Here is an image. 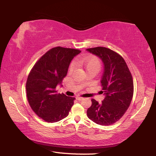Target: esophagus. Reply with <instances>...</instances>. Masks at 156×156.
Returning <instances> with one entry per match:
<instances>
[{"label":"esophagus","instance_id":"esophagus-1","mask_svg":"<svg viewBox=\"0 0 156 156\" xmlns=\"http://www.w3.org/2000/svg\"><path fill=\"white\" fill-rule=\"evenodd\" d=\"M76 99L79 100V101H81V100H84V98H83V97H76Z\"/></svg>","mask_w":156,"mask_h":156}]
</instances>
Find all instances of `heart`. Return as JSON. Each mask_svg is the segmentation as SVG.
<instances>
[{
    "label": "heart",
    "instance_id": "heart-1",
    "mask_svg": "<svg viewBox=\"0 0 156 156\" xmlns=\"http://www.w3.org/2000/svg\"><path fill=\"white\" fill-rule=\"evenodd\" d=\"M78 62L85 68L87 72L91 70H96L98 72L100 68V62L96 57H89V58H82L78 60ZM75 67L74 63H72L70 65L69 70L72 71Z\"/></svg>",
    "mask_w": 156,
    "mask_h": 156
}]
</instances>
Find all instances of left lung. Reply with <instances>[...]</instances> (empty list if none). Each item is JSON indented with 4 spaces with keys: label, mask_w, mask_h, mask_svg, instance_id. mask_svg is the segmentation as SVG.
Listing matches in <instances>:
<instances>
[{
    "label": "left lung",
    "mask_w": 156,
    "mask_h": 156,
    "mask_svg": "<svg viewBox=\"0 0 156 156\" xmlns=\"http://www.w3.org/2000/svg\"><path fill=\"white\" fill-rule=\"evenodd\" d=\"M87 51L101 59L104 65L101 86L105 96L102 103L91 100L87 111L88 118L100 125H110L119 120L131 104L133 94L131 73L123 58L113 50L98 47Z\"/></svg>",
    "instance_id": "1"
}]
</instances>
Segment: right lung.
Here are the masks:
<instances>
[{
    "instance_id": "1",
    "label": "right lung",
    "mask_w": 156,
    "mask_h": 156,
    "mask_svg": "<svg viewBox=\"0 0 156 156\" xmlns=\"http://www.w3.org/2000/svg\"><path fill=\"white\" fill-rule=\"evenodd\" d=\"M81 51L56 47L46 52L34 65L26 83L27 100L36 114L47 122L67 117L75 98L57 94L72 59Z\"/></svg>"
}]
</instances>
